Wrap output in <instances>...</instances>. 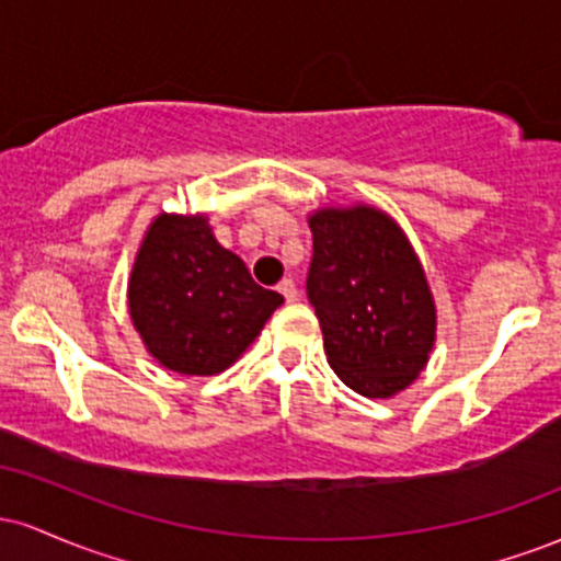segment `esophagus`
<instances>
[{"label": "esophagus", "mask_w": 561, "mask_h": 561, "mask_svg": "<svg viewBox=\"0 0 561 561\" xmlns=\"http://www.w3.org/2000/svg\"><path fill=\"white\" fill-rule=\"evenodd\" d=\"M276 289H279V293L285 295V300H287V302L298 300V285H295L293 279H285V282H282V285L276 287Z\"/></svg>", "instance_id": "1"}]
</instances>
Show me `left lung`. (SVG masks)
<instances>
[{
  "label": "left lung",
  "instance_id": "obj_1",
  "mask_svg": "<svg viewBox=\"0 0 561 561\" xmlns=\"http://www.w3.org/2000/svg\"><path fill=\"white\" fill-rule=\"evenodd\" d=\"M313 261L308 300L327 362L351 390L392 398L427 366L437 308L420 255L385 210L366 203L308 214Z\"/></svg>",
  "mask_w": 561,
  "mask_h": 561
}]
</instances>
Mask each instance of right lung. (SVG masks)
Segmentation results:
<instances>
[{"instance_id": "add662e5", "label": "right lung", "mask_w": 561, "mask_h": 561, "mask_svg": "<svg viewBox=\"0 0 561 561\" xmlns=\"http://www.w3.org/2000/svg\"><path fill=\"white\" fill-rule=\"evenodd\" d=\"M285 302L255 285L221 248L205 214H158L128 276V317L163 369L214 377L229 369Z\"/></svg>"}]
</instances>
